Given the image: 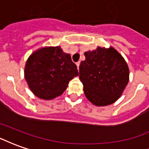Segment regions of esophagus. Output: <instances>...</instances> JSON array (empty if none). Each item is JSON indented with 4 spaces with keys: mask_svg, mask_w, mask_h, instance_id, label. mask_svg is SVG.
<instances>
[{
    "mask_svg": "<svg viewBox=\"0 0 149 149\" xmlns=\"http://www.w3.org/2000/svg\"><path fill=\"white\" fill-rule=\"evenodd\" d=\"M76 65H77V68H78V69H79V65H80V61L77 62V64H76Z\"/></svg>",
    "mask_w": 149,
    "mask_h": 149,
    "instance_id": "34e87169",
    "label": "esophagus"
}]
</instances>
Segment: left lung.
Segmentation results:
<instances>
[{"label": "left lung", "mask_w": 149, "mask_h": 149, "mask_svg": "<svg viewBox=\"0 0 149 149\" xmlns=\"http://www.w3.org/2000/svg\"><path fill=\"white\" fill-rule=\"evenodd\" d=\"M80 65V79L88 100L97 106L114 103L120 97L129 78L127 63L113 48L98 47L84 52Z\"/></svg>", "instance_id": "left-lung-1"}]
</instances>
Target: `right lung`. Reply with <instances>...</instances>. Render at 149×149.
Segmentation results:
<instances>
[{
    "label": "right lung",
    "instance_id": "obj_1",
    "mask_svg": "<svg viewBox=\"0 0 149 149\" xmlns=\"http://www.w3.org/2000/svg\"><path fill=\"white\" fill-rule=\"evenodd\" d=\"M78 75L71 56L63 52L59 46L33 52L28 59L24 69V77L32 92L44 100L61 95L69 81Z\"/></svg>",
    "mask_w": 149,
    "mask_h": 149
}]
</instances>
